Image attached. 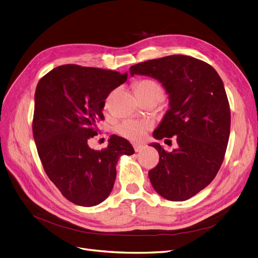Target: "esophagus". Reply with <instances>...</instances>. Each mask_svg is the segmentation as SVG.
Masks as SVG:
<instances>
[{
  "label": "esophagus",
  "mask_w": 258,
  "mask_h": 258,
  "mask_svg": "<svg viewBox=\"0 0 258 258\" xmlns=\"http://www.w3.org/2000/svg\"><path fill=\"white\" fill-rule=\"evenodd\" d=\"M133 147H134V150H135L136 153H138V152H141L142 150L145 149V147H144V146H141V145H137V144H134V145H133Z\"/></svg>",
  "instance_id": "1"
}]
</instances>
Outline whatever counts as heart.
I'll return each instance as SVG.
<instances>
[{"mask_svg":"<svg viewBox=\"0 0 258 258\" xmlns=\"http://www.w3.org/2000/svg\"><path fill=\"white\" fill-rule=\"evenodd\" d=\"M135 90L139 97H145L152 93H158L161 95L163 90L160 86L151 80H142L135 84ZM151 127V123L144 120L126 119L122 121L117 126L119 134L131 141H141L145 138L147 131Z\"/></svg>","mask_w":258,"mask_h":258,"instance_id":"b5f03b06","label":"heart"}]
</instances>
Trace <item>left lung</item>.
<instances>
[{
	"instance_id": "1",
	"label": "left lung",
	"mask_w": 258,
	"mask_h": 258,
	"mask_svg": "<svg viewBox=\"0 0 258 258\" xmlns=\"http://www.w3.org/2000/svg\"><path fill=\"white\" fill-rule=\"evenodd\" d=\"M131 76L157 80L169 109L153 133L157 140L176 136L177 149L150 146L159 163L149 171L155 191L169 201H186L212 183L230 138L231 110L224 85L211 64L186 55H170L132 66Z\"/></svg>"
}]
</instances>
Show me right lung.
Returning a JSON list of instances; mask_svg holds the SVG:
<instances>
[{
    "label": "right lung",
    "mask_w": 258,
    "mask_h": 258,
    "mask_svg": "<svg viewBox=\"0 0 258 258\" xmlns=\"http://www.w3.org/2000/svg\"><path fill=\"white\" fill-rule=\"evenodd\" d=\"M126 80V73L63 64L37 85L33 135L38 155L46 175L76 205L91 207L105 201L119 158L135 153L126 139L116 135L102 151L88 146L104 119L105 99Z\"/></svg>",
    "instance_id": "right-lung-1"
}]
</instances>
